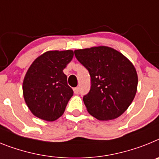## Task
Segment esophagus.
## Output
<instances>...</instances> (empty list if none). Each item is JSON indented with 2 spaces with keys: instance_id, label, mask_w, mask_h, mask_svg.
<instances>
[{
  "instance_id": "34e87169",
  "label": "esophagus",
  "mask_w": 159,
  "mask_h": 159,
  "mask_svg": "<svg viewBox=\"0 0 159 159\" xmlns=\"http://www.w3.org/2000/svg\"><path fill=\"white\" fill-rule=\"evenodd\" d=\"M74 93H75V94H78V93H79V88H78V87L74 88Z\"/></svg>"
}]
</instances>
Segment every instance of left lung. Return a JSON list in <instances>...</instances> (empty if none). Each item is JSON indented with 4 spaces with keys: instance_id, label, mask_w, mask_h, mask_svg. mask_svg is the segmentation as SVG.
Masks as SVG:
<instances>
[{
    "instance_id": "1",
    "label": "left lung",
    "mask_w": 159,
    "mask_h": 159,
    "mask_svg": "<svg viewBox=\"0 0 159 159\" xmlns=\"http://www.w3.org/2000/svg\"><path fill=\"white\" fill-rule=\"evenodd\" d=\"M74 53L91 78L90 90L83 97L89 114L100 121L118 118L137 92L138 74L133 63L119 51L105 45L76 49Z\"/></svg>"
}]
</instances>
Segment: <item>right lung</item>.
I'll use <instances>...</instances> for the list:
<instances>
[{
  "label": "right lung",
  "mask_w": 159,
  "mask_h": 159,
  "mask_svg": "<svg viewBox=\"0 0 159 159\" xmlns=\"http://www.w3.org/2000/svg\"><path fill=\"white\" fill-rule=\"evenodd\" d=\"M74 57L73 50H49L38 57L26 72L22 90L31 113L53 121L62 115L74 91L63 70Z\"/></svg>",
  "instance_id": "1"
}]
</instances>
